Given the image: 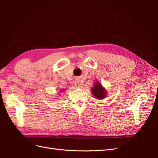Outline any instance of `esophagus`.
Here are the masks:
<instances>
[{
	"label": "esophagus",
	"instance_id": "1",
	"mask_svg": "<svg viewBox=\"0 0 158 158\" xmlns=\"http://www.w3.org/2000/svg\"><path fill=\"white\" fill-rule=\"evenodd\" d=\"M74 85H75V87H77V88H79L80 87V83H79V81H75L74 83Z\"/></svg>",
	"mask_w": 158,
	"mask_h": 158
}]
</instances>
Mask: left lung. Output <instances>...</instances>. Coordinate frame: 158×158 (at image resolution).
<instances>
[{
    "label": "left lung",
    "mask_w": 158,
    "mask_h": 158,
    "mask_svg": "<svg viewBox=\"0 0 158 158\" xmlns=\"http://www.w3.org/2000/svg\"><path fill=\"white\" fill-rule=\"evenodd\" d=\"M91 94L97 99H103L107 96V92L105 87L102 86V83L95 80L94 87L91 89Z\"/></svg>",
    "instance_id": "1"
}]
</instances>
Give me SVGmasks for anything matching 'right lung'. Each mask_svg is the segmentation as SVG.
Listing matches in <instances>:
<instances>
[{
  "label": "right lung",
  "instance_id": "add662e5",
  "mask_svg": "<svg viewBox=\"0 0 158 158\" xmlns=\"http://www.w3.org/2000/svg\"><path fill=\"white\" fill-rule=\"evenodd\" d=\"M65 91V89H62L61 90H60V93H61V92H64Z\"/></svg>",
  "mask_w": 158,
  "mask_h": 158
}]
</instances>
